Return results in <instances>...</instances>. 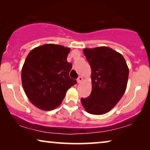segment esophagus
Returning <instances> with one entry per match:
<instances>
[{"mask_svg": "<svg viewBox=\"0 0 150 150\" xmlns=\"http://www.w3.org/2000/svg\"><path fill=\"white\" fill-rule=\"evenodd\" d=\"M83 78L82 77V76H79V77L77 79V83H79V84L81 83L82 82H83Z\"/></svg>", "mask_w": 150, "mask_h": 150, "instance_id": "1", "label": "esophagus"}]
</instances>
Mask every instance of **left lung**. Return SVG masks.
Segmentation results:
<instances>
[{"label":"left lung","mask_w":150,"mask_h":150,"mask_svg":"<svg viewBox=\"0 0 150 150\" xmlns=\"http://www.w3.org/2000/svg\"><path fill=\"white\" fill-rule=\"evenodd\" d=\"M83 53L91 66L92 90L89 97L81 98V103L90 114H105L126 91L128 67L122 54L109 47L85 48Z\"/></svg>","instance_id":"8db88e82"}]
</instances>
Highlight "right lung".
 Here are the masks:
<instances>
[{
	"mask_svg": "<svg viewBox=\"0 0 150 150\" xmlns=\"http://www.w3.org/2000/svg\"><path fill=\"white\" fill-rule=\"evenodd\" d=\"M70 48L47 44L28 53L22 68L24 90L31 103L43 110L56 108L67 90L76 84L69 76L72 65L67 61Z\"/></svg>",
	"mask_w": 150,
	"mask_h": 150,
	"instance_id": "right-lung-1",
	"label": "right lung"
}]
</instances>
